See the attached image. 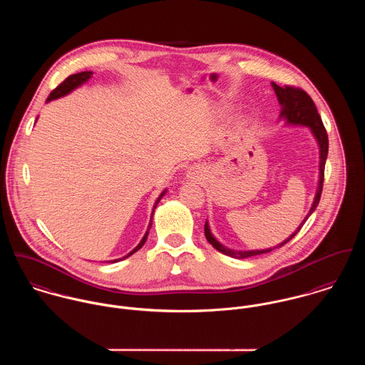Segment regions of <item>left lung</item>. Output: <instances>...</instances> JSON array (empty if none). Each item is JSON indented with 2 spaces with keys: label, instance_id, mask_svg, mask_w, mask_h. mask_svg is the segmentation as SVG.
<instances>
[{
  "label": "left lung",
  "instance_id": "1",
  "mask_svg": "<svg viewBox=\"0 0 365 365\" xmlns=\"http://www.w3.org/2000/svg\"><path fill=\"white\" fill-rule=\"evenodd\" d=\"M272 88L277 94L278 103L281 105V115L279 118H284L287 120V123L291 125H302V126H308L312 130L314 139L317 140L319 149H320V164H319V185H317V192L313 201L312 208L309 210V213L307 215V217L304 219V222L301 223V226L282 243H279L278 246L272 247V249H278L284 245H287L304 226V223L307 222V219L311 216L313 210L317 207L319 201H320V195H322V190H323V180H324V164H326V158H327V152H329V139H327V133L326 129L323 126L322 118L316 109V105L312 101V98L308 96L307 91H304L302 88L298 87H291V86H285V87H279L275 83H272ZM205 237L209 243L220 253L233 257V259H247L252 256H257V255H264L271 252L272 249H265V250H250V252H237V250H230L227 247H225L223 245H220L213 235L210 233L208 222H205Z\"/></svg>",
  "mask_w": 365,
  "mask_h": 365
}]
</instances>
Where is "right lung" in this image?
I'll return each mask as SVG.
<instances>
[{"mask_svg": "<svg viewBox=\"0 0 365 365\" xmlns=\"http://www.w3.org/2000/svg\"><path fill=\"white\" fill-rule=\"evenodd\" d=\"M91 76H93V71H81V73H77V74H71V76H68L61 84H58L54 90H53L52 93H51V96L48 97V103L49 101H52V100H57V98H60V97H63V96H67L68 93H71L73 90H76L77 87H80L83 83H86L87 80H90L91 78ZM165 194V191H163L161 192V195L158 197V200H157L156 205H155V209H156L157 204H158V201L161 200V197ZM155 209H153V212H155ZM153 212H152V217H150V223H149V227H148V230H146V233H145V236H143V239H142V242L129 253V255H126L125 257H122V259H119V260H113L115 262L116 261L125 260L126 257H129V256H132L133 253H136L139 249H142V246L145 245V242H146V239H148V235H149V230H150V226H152V219H153Z\"/></svg>", "mask_w": 365, "mask_h": 365, "instance_id": "add662e5", "label": "right lung"}]
</instances>
